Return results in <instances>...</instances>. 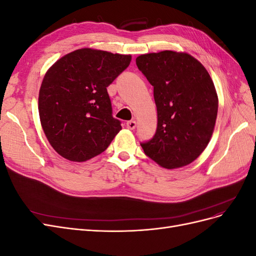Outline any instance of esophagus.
<instances>
[{"instance_id":"esophagus-1","label":"esophagus","mask_w":256,"mask_h":256,"mask_svg":"<svg viewBox=\"0 0 256 256\" xmlns=\"http://www.w3.org/2000/svg\"><path fill=\"white\" fill-rule=\"evenodd\" d=\"M126 126H127L128 129L132 130V129H134L136 127V120H129V122H127Z\"/></svg>"}]
</instances>
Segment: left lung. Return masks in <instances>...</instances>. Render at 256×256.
<instances>
[{"label":"left lung","mask_w":256,"mask_h":256,"mask_svg":"<svg viewBox=\"0 0 256 256\" xmlns=\"http://www.w3.org/2000/svg\"><path fill=\"white\" fill-rule=\"evenodd\" d=\"M138 70L154 86L158 124L146 156L166 168L184 166L206 148L218 113V96L205 67L188 53L161 51L138 56Z\"/></svg>","instance_id":"left-lung-1"}]
</instances>
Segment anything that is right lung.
I'll use <instances>...</instances> for the list:
<instances>
[{
    "mask_svg": "<svg viewBox=\"0 0 256 256\" xmlns=\"http://www.w3.org/2000/svg\"><path fill=\"white\" fill-rule=\"evenodd\" d=\"M130 60L131 56L84 48L60 58L44 74L38 111L46 136L62 157L90 160L120 132L106 88Z\"/></svg>",
    "mask_w": 256,
    "mask_h": 256,
    "instance_id": "obj_1",
    "label": "right lung"
}]
</instances>
